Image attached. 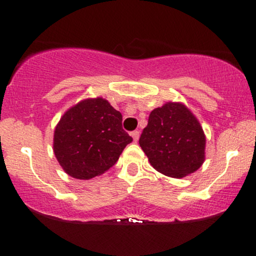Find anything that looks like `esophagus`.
<instances>
[{
	"label": "esophagus",
	"instance_id": "obj_1",
	"mask_svg": "<svg viewBox=\"0 0 256 256\" xmlns=\"http://www.w3.org/2000/svg\"><path fill=\"white\" fill-rule=\"evenodd\" d=\"M131 136H132V138H134V142H137L138 138H140V132L138 131L131 132Z\"/></svg>",
	"mask_w": 256,
	"mask_h": 256
}]
</instances>
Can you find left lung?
Here are the masks:
<instances>
[{"label":"left lung","mask_w":256,"mask_h":256,"mask_svg":"<svg viewBox=\"0 0 256 256\" xmlns=\"http://www.w3.org/2000/svg\"><path fill=\"white\" fill-rule=\"evenodd\" d=\"M140 146L150 165L172 178L192 174L206 158L204 128L182 102L170 101L152 110Z\"/></svg>","instance_id":"obj_1"}]
</instances>
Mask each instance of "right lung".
Segmentation results:
<instances>
[{"mask_svg":"<svg viewBox=\"0 0 256 256\" xmlns=\"http://www.w3.org/2000/svg\"><path fill=\"white\" fill-rule=\"evenodd\" d=\"M122 116L106 98H85L64 113L54 130L52 150L62 170L88 180L110 168L132 138Z\"/></svg>","mask_w":256,"mask_h":256,"instance_id":"1","label":"right lung"}]
</instances>
